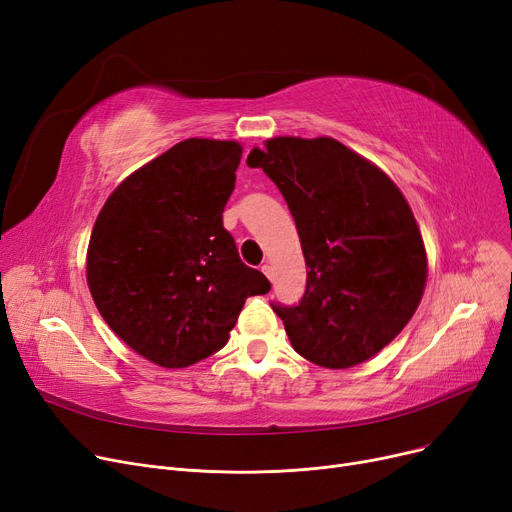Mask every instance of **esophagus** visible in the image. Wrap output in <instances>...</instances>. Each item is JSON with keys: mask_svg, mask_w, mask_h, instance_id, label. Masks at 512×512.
<instances>
[{"mask_svg": "<svg viewBox=\"0 0 512 512\" xmlns=\"http://www.w3.org/2000/svg\"><path fill=\"white\" fill-rule=\"evenodd\" d=\"M261 272H263L267 278L272 280V276H274V274H272V265H270V263H263V265H261Z\"/></svg>", "mask_w": 512, "mask_h": 512, "instance_id": "34e87169", "label": "esophagus"}]
</instances>
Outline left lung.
Segmentation results:
<instances>
[{
	"label": "left lung",
	"mask_w": 512,
	"mask_h": 512,
	"mask_svg": "<svg viewBox=\"0 0 512 512\" xmlns=\"http://www.w3.org/2000/svg\"><path fill=\"white\" fill-rule=\"evenodd\" d=\"M247 164L280 188L309 267L299 305H272L294 351L328 369L378 355L409 324L427 278L407 199L378 166L330 137H276Z\"/></svg>",
	"instance_id": "left-lung-1"
}]
</instances>
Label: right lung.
<instances>
[{"mask_svg":"<svg viewBox=\"0 0 512 512\" xmlns=\"http://www.w3.org/2000/svg\"><path fill=\"white\" fill-rule=\"evenodd\" d=\"M240 155L236 141L186 139L132 172L97 215L93 301L155 365L188 367L220 351L245 301L272 288L240 261L222 222Z\"/></svg>","mask_w":512,"mask_h":512,"instance_id":"add662e5","label":"right lung"}]
</instances>
